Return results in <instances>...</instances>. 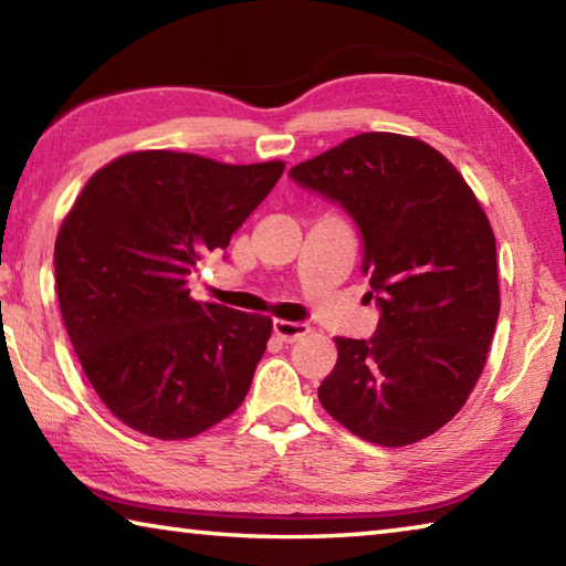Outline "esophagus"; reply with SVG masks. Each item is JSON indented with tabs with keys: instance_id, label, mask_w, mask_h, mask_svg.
I'll use <instances>...</instances> for the list:
<instances>
[{
	"instance_id": "34e87169",
	"label": "esophagus",
	"mask_w": 566,
	"mask_h": 566,
	"mask_svg": "<svg viewBox=\"0 0 566 566\" xmlns=\"http://www.w3.org/2000/svg\"><path fill=\"white\" fill-rule=\"evenodd\" d=\"M272 329H274V334H276V339H282V342H296V339H302L306 332H310V327H306V324H300V322H284V319H274L272 322Z\"/></svg>"
}]
</instances>
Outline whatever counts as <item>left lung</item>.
Returning <instances> with one entry per match:
<instances>
[{
  "instance_id": "obj_1",
  "label": "left lung",
  "mask_w": 566,
  "mask_h": 566,
  "mask_svg": "<svg viewBox=\"0 0 566 566\" xmlns=\"http://www.w3.org/2000/svg\"><path fill=\"white\" fill-rule=\"evenodd\" d=\"M290 177L357 224L379 306L375 337L337 339L322 407L381 447L434 434L474 389L500 319L490 219L447 157L401 134H357Z\"/></svg>"
}]
</instances>
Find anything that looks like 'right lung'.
I'll return each mask as SVG.
<instances>
[{
    "label": "right lung",
    "instance_id": "obj_1",
    "mask_svg": "<svg viewBox=\"0 0 566 566\" xmlns=\"http://www.w3.org/2000/svg\"><path fill=\"white\" fill-rule=\"evenodd\" d=\"M282 171V161L134 151L76 197L54 244L56 296L84 375L127 427L187 439L244 401L272 319L195 302L187 280Z\"/></svg>",
    "mask_w": 566,
    "mask_h": 566
}]
</instances>
